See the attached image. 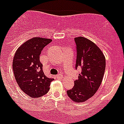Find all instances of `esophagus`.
<instances>
[{
    "mask_svg": "<svg viewBox=\"0 0 124 124\" xmlns=\"http://www.w3.org/2000/svg\"><path fill=\"white\" fill-rule=\"evenodd\" d=\"M57 79H61L62 78H63V74H59L57 76Z\"/></svg>",
    "mask_w": 124,
    "mask_h": 124,
    "instance_id": "obj_1",
    "label": "esophagus"
}]
</instances>
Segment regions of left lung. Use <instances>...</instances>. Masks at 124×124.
<instances>
[{"instance_id":"8db88e82","label":"left lung","mask_w":124,"mask_h":124,"mask_svg":"<svg viewBox=\"0 0 124 124\" xmlns=\"http://www.w3.org/2000/svg\"><path fill=\"white\" fill-rule=\"evenodd\" d=\"M77 45L75 67L81 69L74 87L67 91V95L75 103L85 102L97 92L102 82L106 57L101 50L89 39L83 37L75 38Z\"/></svg>"}]
</instances>
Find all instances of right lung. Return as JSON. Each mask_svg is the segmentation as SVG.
Here are the masks:
<instances>
[{
    "instance_id": "1",
    "label": "right lung",
    "mask_w": 124,
    "mask_h": 124,
    "mask_svg": "<svg viewBox=\"0 0 124 124\" xmlns=\"http://www.w3.org/2000/svg\"><path fill=\"white\" fill-rule=\"evenodd\" d=\"M50 39L33 37L22 44L13 57V69L16 81L24 93L38 98L48 93L53 79L46 78L43 71L39 55Z\"/></svg>"
}]
</instances>
